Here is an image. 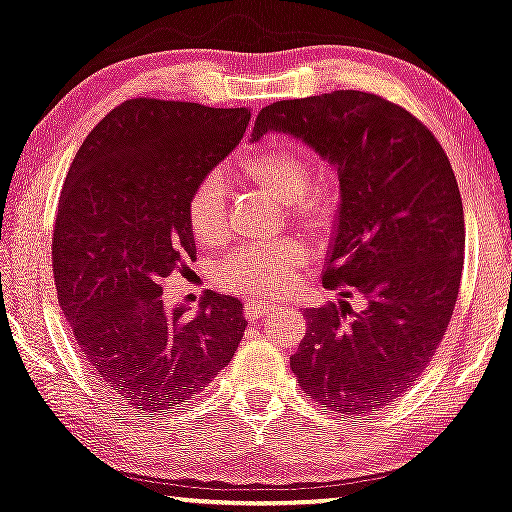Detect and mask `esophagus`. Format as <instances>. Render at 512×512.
Returning <instances> with one entry per match:
<instances>
[{"mask_svg":"<svg viewBox=\"0 0 512 512\" xmlns=\"http://www.w3.org/2000/svg\"><path fill=\"white\" fill-rule=\"evenodd\" d=\"M276 309V304L271 302H248L245 304V319L248 321H260L264 316H269Z\"/></svg>","mask_w":512,"mask_h":512,"instance_id":"34e87169","label":"esophagus"}]
</instances>
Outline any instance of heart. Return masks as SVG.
<instances>
[{
  "mask_svg": "<svg viewBox=\"0 0 512 512\" xmlns=\"http://www.w3.org/2000/svg\"><path fill=\"white\" fill-rule=\"evenodd\" d=\"M312 160L288 144H267L245 155L241 174L250 184L269 191L288 205L290 215L309 229H321L335 212V193L326 179L309 181ZM226 181L210 172L193 186L186 219L193 238L215 245L226 234ZM307 262V248L297 241L243 245L222 267V283L229 290L252 297L286 295Z\"/></svg>",
  "mask_w": 512,
  "mask_h": 512,
  "instance_id": "1",
  "label": "heart"
}]
</instances>
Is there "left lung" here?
<instances>
[{"mask_svg":"<svg viewBox=\"0 0 512 512\" xmlns=\"http://www.w3.org/2000/svg\"><path fill=\"white\" fill-rule=\"evenodd\" d=\"M288 134L338 174L328 288L354 286L349 302L307 309V333L290 368L307 397L345 416L397 401L428 368L461 286L465 222L449 158L404 108L342 92L262 108L252 141Z\"/></svg>","mask_w":512,"mask_h":512,"instance_id":"obj_1","label":"left lung"}]
</instances>
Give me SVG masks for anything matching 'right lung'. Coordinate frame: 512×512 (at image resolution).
<instances>
[{"instance_id":"add662e5","label":"right lung","mask_w":512,"mask_h":512,"mask_svg":"<svg viewBox=\"0 0 512 512\" xmlns=\"http://www.w3.org/2000/svg\"><path fill=\"white\" fill-rule=\"evenodd\" d=\"M248 122V108L125 101L84 139L63 184L51 248L58 304L94 378L148 418L203 392L248 326L238 297L208 293L186 319L160 286L196 257L193 186Z\"/></svg>"}]
</instances>
